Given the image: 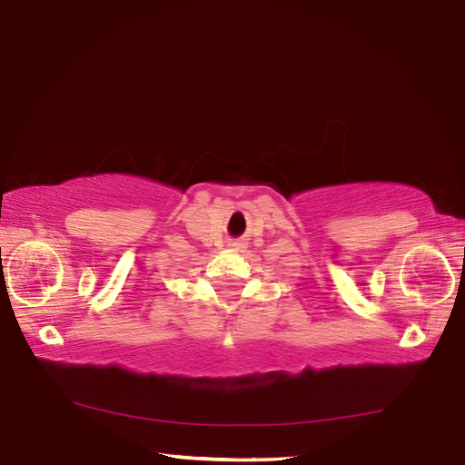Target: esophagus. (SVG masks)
Returning a JSON list of instances; mask_svg holds the SVG:
<instances>
[{
	"label": "esophagus",
	"instance_id": "34e87169",
	"mask_svg": "<svg viewBox=\"0 0 465 465\" xmlns=\"http://www.w3.org/2000/svg\"><path fill=\"white\" fill-rule=\"evenodd\" d=\"M230 248H232V250H242V248H243V243H242V242H232V243H230Z\"/></svg>",
	"mask_w": 465,
	"mask_h": 465
}]
</instances>
